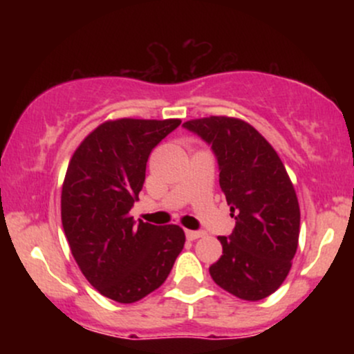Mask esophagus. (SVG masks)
Masks as SVG:
<instances>
[{
    "label": "esophagus",
    "instance_id": "esophagus-1",
    "mask_svg": "<svg viewBox=\"0 0 354 354\" xmlns=\"http://www.w3.org/2000/svg\"><path fill=\"white\" fill-rule=\"evenodd\" d=\"M205 236V233L203 231H191V230H186V238L189 239V241H194V239Z\"/></svg>",
    "mask_w": 354,
    "mask_h": 354
}]
</instances>
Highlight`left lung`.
<instances>
[{"instance_id":"obj_1","label":"left lung","mask_w":354,"mask_h":354,"mask_svg":"<svg viewBox=\"0 0 354 354\" xmlns=\"http://www.w3.org/2000/svg\"><path fill=\"white\" fill-rule=\"evenodd\" d=\"M216 156L219 186L236 219L219 236L223 254L209 266L228 293L258 301L274 293L291 270L299 236V205L293 183L273 146L236 118L209 116L183 124Z\"/></svg>"}]
</instances>
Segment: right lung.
<instances>
[{
    "instance_id": "add662e5",
    "label": "right lung",
    "mask_w": 354,
    "mask_h": 354,
    "mask_svg": "<svg viewBox=\"0 0 354 354\" xmlns=\"http://www.w3.org/2000/svg\"><path fill=\"white\" fill-rule=\"evenodd\" d=\"M180 120L106 121L84 138L68 165L61 221L81 273L101 295L135 303L158 290L185 246L176 225L135 221L149 153Z\"/></svg>"
}]
</instances>
